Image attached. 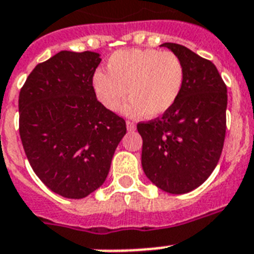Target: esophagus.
I'll list each match as a JSON object with an SVG mask.
<instances>
[{"mask_svg": "<svg viewBox=\"0 0 254 254\" xmlns=\"http://www.w3.org/2000/svg\"><path fill=\"white\" fill-rule=\"evenodd\" d=\"M127 129L129 131H134L135 130V124L131 123V121H127Z\"/></svg>", "mask_w": 254, "mask_h": 254, "instance_id": "obj_1", "label": "esophagus"}]
</instances>
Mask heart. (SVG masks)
Listing matches in <instances>:
<instances>
[{"label":"heart","instance_id":"obj_1","mask_svg":"<svg viewBox=\"0 0 254 254\" xmlns=\"http://www.w3.org/2000/svg\"><path fill=\"white\" fill-rule=\"evenodd\" d=\"M108 73L93 74L95 97L108 111H117L131 98L123 114L129 117H159L167 114L182 90L183 64L170 51L129 49L116 51L107 62Z\"/></svg>","mask_w":254,"mask_h":254}]
</instances>
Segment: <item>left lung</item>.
Returning <instances> with one entry per match:
<instances>
[{"label": "left lung", "instance_id": "8db88e82", "mask_svg": "<svg viewBox=\"0 0 254 254\" xmlns=\"http://www.w3.org/2000/svg\"><path fill=\"white\" fill-rule=\"evenodd\" d=\"M185 71L181 94L160 119L137 125L142 168L165 192L181 195L203 185L217 167L226 134L227 89L216 65L182 45L165 42Z\"/></svg>", "mask_w": 254, "mask_h": 254}]
</instances>
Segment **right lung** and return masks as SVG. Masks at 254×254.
<instances>
[{
    "label": "right lung",
    "instance_id": "1",
    "mask_svg": "<svg viewBox=\"0 0 254 254\" xmlns=\"http://www.w3.org/2000/svg\"><path fill=\"white\" fill-rule=\"evenodd\" d=\"M101 61L94 51H61L36 65L19 94L27 159L45 186L67 199L86 197L103 185L127 134L124 119L93 90Z\"/></svg>",
    "mask_w": 254,
    "mask_h": 254
}]
</instances>
